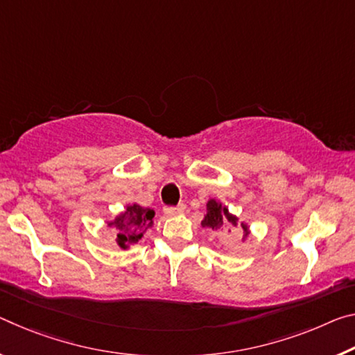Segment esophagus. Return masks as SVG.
Listing matches in <instances>:
<instances>
[{"mask_svg":"<svg viewBox=\"0 0 355 355\" xmlns=\"http://www.w3.org/2000/svg\"><path fill=\"white\" fill-rule=\"evenodd\" d=\"M184 211V205L180 204L177 207H166L164 208V213L167 216H175V215H180V213Z\"/></svg>","mask_w":355,"mask_h":355,"instance_id":"esophagus-1","label":"esophagus"}]
</instances>
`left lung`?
<instances>
[{
  "label": "left lung",
  "mask_w": 355,
  "mask_h": 355,
  "mask_svg": "<svg viewBox=\"0 0 355 355\" xmlns=\"http://www.w3.org/2000/svg\"><path fill=\"white\" fill-rule=\"evenodd\" d=\"M239 218L229 213L227 207H224L221 202H218L215 199H210L207 202V215L202 219V227H208L211 229L213 232H219V234H226L230 232L229 227L230 226H237ZM241 229H243V239H246L250 235L248 226L245 223H241Z\"/></svg>",
  "instance_id": "left-lung-1"
}]
</instances>
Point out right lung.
<instances>
[{
	"mask_svg": "<svg viewBox=\"0 0 355 355\" xmlns=\"http://www.w3.org/2000/svg\"><path fill=\"white\" fill-rule=\"evenodd\" d=\"M155 211L151 208H144L137 204L128 205L126 210L115 216L114 221H109L110 227L116 230V243L121 250H126L129 245L137 243L144 237L145 230L153 226Z\"/></svg>",
	"mask_w": 355,
	"mask_h": 355,
	"instance_id": "1",
	"label": "right lung"
}]
</instances>
